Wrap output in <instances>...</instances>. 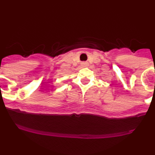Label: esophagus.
I'll list each match as a JSON object with an SVG mask.
<instances>
[{"mask_svg":"<svg viewBox=\"0 0 155 155\" xmlns=\"http://www.w3.org/2000/svg\"><path fill=\"white\" fill-rule=\"evenodd\" d=\"M81 66H82V67H85V66H87V65H88V63H87V62H86V61L81 62Z\"/></svg>","mask_w":155,"mask_h":155,"instance_id":"obj_1","label":"esophagus"}]
</instances>
